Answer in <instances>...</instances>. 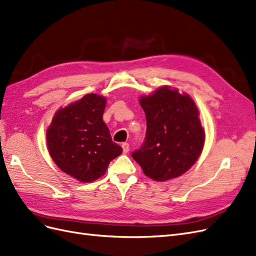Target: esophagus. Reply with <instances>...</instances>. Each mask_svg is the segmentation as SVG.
Instances as JSON below:
<instances>
[{
	"instance_id": "esophagus-1",
	"label": "esophagus",
	"mask_w": 256,
	"mask_h": 256,
	"mask_svg": "<svg viewBox=\"0 0 256 256\" xmlns=\"http://www.w3.org/2000/svg\"><path fill=\"white\" fill-rule=\"evenodd\" d=\"M122 147L124 154H127V152H129V144H128V143H122Z\"/></svg>"
}]
</instances>
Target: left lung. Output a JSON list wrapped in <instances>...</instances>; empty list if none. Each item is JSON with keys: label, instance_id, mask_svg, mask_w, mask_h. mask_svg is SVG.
Instances as JSON below:
<instances>
[{"label": "left lung", "instance_id": "8db88e82", "mask_svg": "<svg viewBox=\"0 0 256 256\" xmlns=\"http://www.w3.org/2000/svg\"><path fill=\"white\" fill-rule=\"evenodd\" d=\"M140 104L146 116V134L131 156L154 180L166 182L187 172L205 142L194 102L187 94L162 86L141 97Z\"/></svg>", "mask_w": 256, "mask_h": 256}]
</instances>
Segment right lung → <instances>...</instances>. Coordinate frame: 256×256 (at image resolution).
Here are the masks:
<instances>
[{"label":"right lung","instance_id":"obj_1","mask_svg":"<svg viewBox=\"0 0 256 256\" xmlns=\"http://www.w3.org/2000/svg\"><path fill=\"white\" fill-rule=\"evenodd\" d=\"M106 100L96 94L58 110L47 130V145L56 164L76 180L90 182L102 177L122 148L112 141L102 120Z\"/></svg>","mask_w":256,"mask_h":256}]
</instances>
